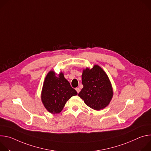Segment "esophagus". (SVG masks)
I'll use <instances>...</instances> for the list:
<instances>
[{
	"label": "esophagus",
	"mask_w": 151,
	"mask_h": 151,
	"mask_svg": "<svg viewBox=\"0 0 151 151\" xmlns=\"http://www.w3.org/2000/svg\"><path fill=\"white\" fill-rule=\"evenodd\" d=\"M76 91H77V92L78 93H79V92L80 91V89L78 88H76Z\"/></svg>",
	"instance_id": "34e87169"
}]
</instances>
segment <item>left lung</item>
<instances>
[{
	"mask_svg": "<svg viewBox=\"0 0 151 151\" xmlns=\"http://www.w3.org/2000/svg\"><path fill=\"white\" fill-rule=\"evenodd\" d=\"M81 78L83 88L78 96L85 104L96 110L107 106L113 96V89L109 77L101 67L94 65L91 70H84Z\"/></svg>",
	"mask_w": 151,
	"mask_h": 151,
	"instance_id": "left-lung-1",
	"label": "left lung"
}]
</instances>
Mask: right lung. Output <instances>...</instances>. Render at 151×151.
Here are the masks:
<instances>
[{
  "label": "right lung",
  "instance_id": "right-lung-1",
  "mask_svg": "<svg viewBox=\"0 0 151 151\" xmlns=\"http://www.w3.org/2000/svg\"><path fill=\"white\" fill-rule=\"evenodd\" d=\"M77 95V91L71 86L62 73L58 77L52 71L48 73L42 87L41 99L49 112L53 114L60 113L66 101Z\"/></svg>",
  "mask_w": 151,
  "mask_h": 151
}]
</instances>
